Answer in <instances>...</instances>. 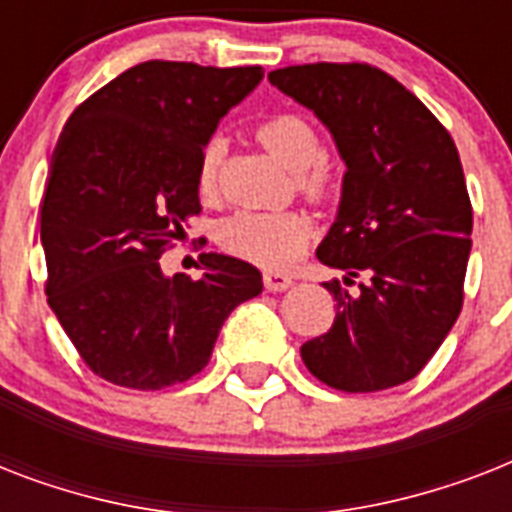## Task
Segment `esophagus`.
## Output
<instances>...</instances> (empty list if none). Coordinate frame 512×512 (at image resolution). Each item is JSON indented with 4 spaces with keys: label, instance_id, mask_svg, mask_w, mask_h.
<instances>
[{
    "label": "esophagus",
    "instance_id": "34e87169",
    "mask_svg": "<svg viewBox=\"0 0 512 512\" xmlns=\"http://www.w3.org/2000/svg\"><path fill=\"white\" fill-rule=\"evenodd\" d=\"M263 284L268 292H284V289L292 287V279H289L287 273L279 271H265L263 273Z\"/></svg>",
    "mask_w": 512,
    "mask_h": 512
}]
</instances>
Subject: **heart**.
Masks as SVG:
<instances>
[{
  "mask_svg": "<svg viewBox=\"0 0 512 512\" xmlns=\"http://www.w3.org/2000/svg\"><path fill=\"white\" fill-rule=\"evenodd\" d=\"M255 138L281 164L297 170V188L305 199L324 204L337 193V172L321 156V138L308 119L279 111L265 116L255 127ZM220 140H209L201 148L196 164V191L204 201L215 199ZM311 239V223L297 209H241L220 225L217 241L233 257L260 268H287L303 255Z\"/></svg>",
  "mask_w": 512,
  "mask_h": 512,
  "instance_id": "1",
  "label": "heart"
}]
</instances>
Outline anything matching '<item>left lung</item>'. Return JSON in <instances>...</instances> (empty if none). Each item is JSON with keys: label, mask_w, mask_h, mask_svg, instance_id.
<instances>
[{"label": "left lung", "mask_w": 512, "mask_h": 512, "mask_svg": "<svg viewBox=\"0 0 512 512\" xmlns=\"http://www.w3.org/2000/svg\"><path fill=\"white\" fill-rule=\"evenodd\" d=\"M268 79L327 124L348 164L340 215L316 249L345 273L324 284L335 324L300 356L316 380L345 393L409 382L465 300L473 207L452 135L369 63H305Z\"/></svg>", "instance_id": "left-lung-1"}]
</instances>
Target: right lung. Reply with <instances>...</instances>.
Instances as JSON below:
<instances>
[{"instance_id":"right-lung-1","label":"right lung","mask_w":512,"mask_h":512,"mask_svg":"<svg viewBox=\"0 0 512 512\" xmlns=\"http://www.w3.org/2000/svg\"><path fill=\"white\" fill-rule=\"evenodd\" d=\"M260 66L148 60L76 106L42 196L47 303L103 380L162 390L209 364L236 305L263 292L255 265L204 252V276L167 279L159 257L199 215L196 164Z\"/></svg>"}]
</instances>
